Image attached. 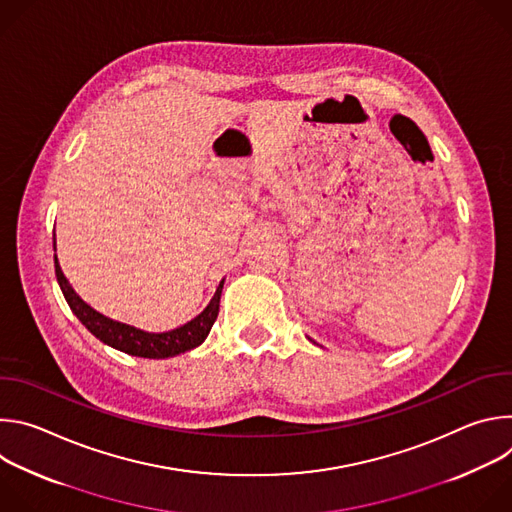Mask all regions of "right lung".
Returning a JSON list of instances; mask_svg holds the SVG:
<instances>
[{
  "label": "right lung",
  "mask_w": 512,
  "mask_h": 512,
  "mask_svg": "<svg viewBox=\"0 0 512 512\" xmlns=\"http://www.w3.org/2000/svg\"><path fill=\"white\" fill-rule=\"evenodd\" d=\"M54 249H56V241H54ZM54 271H56V279L66 304L70 306L72 314L81 320V324L107 346H113L125 354L141 356V358H168L200 346L218 316V304H221V294L225 285V279L218 283L210 304L194 320L186 322L180 328L156 334V332H143L129 324L115 322L99 314L97 310H93L89 304H85L77 296V291L72 289L68 279L64 277L56 255H54Z\"/></svg>",
  "instance_id": "right-lung-1"
}]
</instances>
